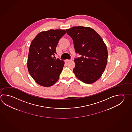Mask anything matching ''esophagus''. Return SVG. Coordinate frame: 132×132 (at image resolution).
Masks as SVG:
<instances>
[{"label": "esophagus", "instance_id": "34e87169", "mask_svg": "<svg viewBox=\"0 0 132 132\" xmlns=\"http://www.w3.org/2000/svg\"><path fill=\"white\" fill-rule=\"evenodd\" d=\"M71 61V60H69V59H66V60H65V62H69V61Z\"/></svg>", "mask_w": 132, "mask_h": 132}]
</instances>
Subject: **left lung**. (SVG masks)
<instances>
[{
  "mask_svg": "<svg viewBox=\"0 0 132 132\" xmlns=\"http://www.w3.org/2000/svg\"><path fill=\"white\" fill-rule=\"evenodd\" d=\"M73 40L75 52L80 57L74 59L73 71L82 82L92 84L101 77L107 63V47L102 38L89 27H74L66 30Z\"/></svg>",
  "mask_w": 132,
  "mask_h": 132,
  "instance_id": "obj_1",
  "label": "left lung"
}]
</instances>
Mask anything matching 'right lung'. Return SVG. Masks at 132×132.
<instances>
[{"label": "right lung", "instance_id": "1", "mask_svg": "<svg viewBox=\"0 0 132 132\" xmlns=\"http://www.w3.org/2000/svg\"><path fill=\"white\" fill-rule=\"evenodd\" d=\"M66 31L51 29L38 34L31 43L28 56L29 73L38 84L50 87L57 82L64 65L54 59L56 47Z\"/></svg>", "mask_w": 132, "mask_h": 132}]
</instances>
